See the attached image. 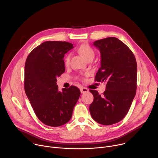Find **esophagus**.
<instances>
[{
	"mask_svg": "<svg viewBox=\"0 0 158 158\" xmlns=\"http://www.w3.org/2000/svg\"><path fill=\"white\" fill-rule=\"evenodd\" d=\"M80 92H81V94H84V93H86V92H88L89 90L87 89L86 88H85V87H81Z\"/></svg>",
	"mask_w": 158,
	"mask_h": 158,
	"instance_id": "34e87169",
	"label": "esophagus"
}]
</instances>
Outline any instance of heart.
Wrapping results in <instances>:
<instances>
[{"mask_svg": "<svg viewBox=\"0 0 158 158\" xmlns=\"http://www.w3.org/2000/svg\"><path fill=\"white\" fill-rule=\"evenodd\" d=\"M79 53L86 60L90 58H94L95 56V52L93 48L88 43H83L78 48ZM70 55L67 54L64 58V64L68 66L69 64Z\"/></svg>", "mask_w": 158, "mask_h": 158, "instance_id": "b5f03b06", "label": "heart"}]
</instances>
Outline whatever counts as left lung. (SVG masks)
Returning <instances> with one entry per match:
<instances>
[{
	"label": "left lung",
	"mask_w": 158,
	"mask_h": 158,
	"mask_svg": "<svg viewBox=\"0 0 158 158\" xmlns=\"http://www.w3.org/2000/svg\"><path fill=\"white\" fill-rule=\"evenodd\" d=\"M101 54V66L95 80L106 83L102 95L90 90L94 101L92 117L102 125H112L124 118L129 110L137 89V63L132 51L121 41L109 37L93 44Z\"/></svg>",
	"instance_id": "obj_1"
}]
</instances>
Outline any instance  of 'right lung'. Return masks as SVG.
Returning a JSON list of instances; mask_svg holds the SVG:
<instances>
[{"label":"right lung","mask_w":158,"mask_h":158,"mask_svg":"<svg viewBox=\"0 0 158 158\" xmlns=\"http://www.w3.org/2000/svg\"><path fill=\"white\" fill-rule=\"evenodd\" d=\"M73 48L66 41H46L35 48L25 63L24 90L38 118L58 127L71 119L80 90L75 86L58 90L56 78L65 71L64 56Z\"/></svg>","instance_id":"1"}]
</instances>
